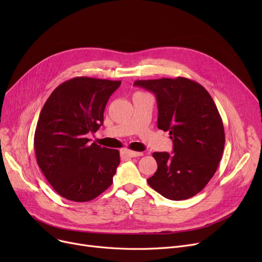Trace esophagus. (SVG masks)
Wrapping results in <instances>:
<instances>
[{"label": "esophagus", "mask_w": 262, "mask_h": 262, "mask_svg": "<svg viewBox=\"0 0 262 262\" xmlns=\"http://www.w3.org/2000/svg\"><path fill=\"white\" fill-rule=\"evenodd\" d=\"M122 155L123 156H127V157H139V156H142L143 153H141V152H135V150H130V149H123L122 150Z\"/></svg>", "instance_id": "esophagus-1"}]
</instances>
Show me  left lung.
I'll use <instances>...</instances> for the list:
<instances>
[{
  "mask_svg": "<svg viewBox=\"0 0 262 262\" xmlns=\"http://www.w3.org/2000/svg\"><path fill=\"white\" fill-rule=\"evenodd\" d=\"M134 85L155 94L158 128L169 132L173 140V154L153 153L158 168L148 185L172 201L194 196L214 175L224 150L223 122L212 98L186 77L136 80Z\"/></svg>",
  "mask_w": 262,
  "mask_h": 262,
  "instance_id": "left-lung-1",
  "label": "left lung"
}]
</instances>
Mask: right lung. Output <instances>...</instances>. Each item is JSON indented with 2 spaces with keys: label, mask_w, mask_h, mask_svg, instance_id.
I'll return each mask as SVG.
<instances>
[{
  "label": "right lung",
  "mask_w": 262,
  "mask_h": 262,
  "mask_svg": "<svg viewBox=\"0 0 262 262\" xmlns=\"http://www.w3.org/2000/svg\"><path fill=\"white\" fill-rule=\"evenodd\" d=\"M120 80L74 77L55 89L37 122V163L57 193L73 202H89L113 184L120 163L118 149L89 143L104 121V110Z\"/></svg>",
  "instance_id": "obj_1"
}]
</instances>
